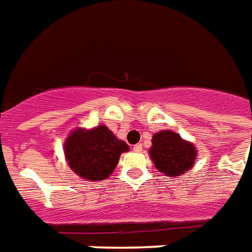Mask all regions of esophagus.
I'll return each instance as SVG.
<instances>
[{
  "instance_id": "1",
  "label": "esophagus",
  "mask_w": 252,
  "mask_h": 252,
  "mask_svg": "<svg viewBox=\"0 0 252 252\" xmlns=\"http://www.w3.org/2000/svg\"><path fill=\"white\" fill-rule=\"evenodd\" d=\"M133 150L135 151V153H141V151H142V145H141V143H138V145H134Z\"/></svg>"
}]
</instances>
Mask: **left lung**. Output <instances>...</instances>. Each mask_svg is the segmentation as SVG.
Wrapping results in <instances>:
<instances>
[{"instance_id":"obj_1","label":"left lung","mask_w":252,"mask_h":252,"mask_svg":"<svg viewBox=\"0 0 252 252\" xmlns=\"http://www.w3.org/2000/svg\"><path fill=\"white\" fill-rule=\"evenodd\" d=\"M150 147L151 159L159 173L169 177H179L194 166L196 150L192 143L183 141L181 135L171 130L154 134Z\"/></svg>"}]
</instances>
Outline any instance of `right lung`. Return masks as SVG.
<instances>
[{"label":"right lung","instance_id":"1","mask_svg":"<svg viewBox=\"0 0 252 252\" xmlns=\"http://www.w3.org/2000/svg\"><path fill=\"white\" fill-rule=\"evenodd\" d=\"M127 150V145L105 125L92 130L75 128L65 141V157L70 169L83 179L94 182L110 177L121 154Z\"/></svg>","mask_w":252,"mask_h":252}]
</instances>
